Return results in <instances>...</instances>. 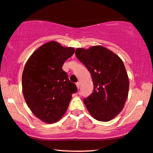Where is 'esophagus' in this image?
Wrapping results in <instances>:
<instances>
[{
    "mask_svg": "<svg viewBox=\"0 0 153 153\" xmlns=\"http://www.w3.org/2000/svg\"><path fill=\"white\" fill-rule=\"evenodd\" d=\"M76 85V87H77V89H79V82H77Z\"/></svg>",
    "mask_w": 153,
    "mask_h": 153,
    "instance_id": "obj_1",
    "label": "esophagus"
}]
</instances>
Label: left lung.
Listing matches in <instances>:
<instances>
[{"mask_svg": "<svg viewBox=\"0 0 153 153\" xmlns=\"http://www.w3.org/2000/svg\"><path fill=\"white\" fill-rule=\"evenodd\" d=\"M76 55L89 70L94 86L84 103L94 119L109 121L122 111L128 96L130 82L123 62L102 46L77 48Z\"/></svg>", "mask_w": 153, "mask_h": 153, "instance_id": "1", "label": "left lung"}]
</instances>
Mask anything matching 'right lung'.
I'll return each instance as SVG.
<instances>
[{"label": "right lung", "instance_id": "add662e5", "mask_svg": "<svg viewBox=\"0 0 153 153\" xmlns=\"http://www.w3.org/2000/svg\"><path fill=\"white\" fill-rule=\"evenodd\" d=\"M74 48L64 47L51 41L43 44L25 63L22 75L24 99L32 112L46 123H54L63 117L77 91L76 85L62 69Z\"/></svg>", "mask_w": 153, "mask_h": 153}]
</instances>
